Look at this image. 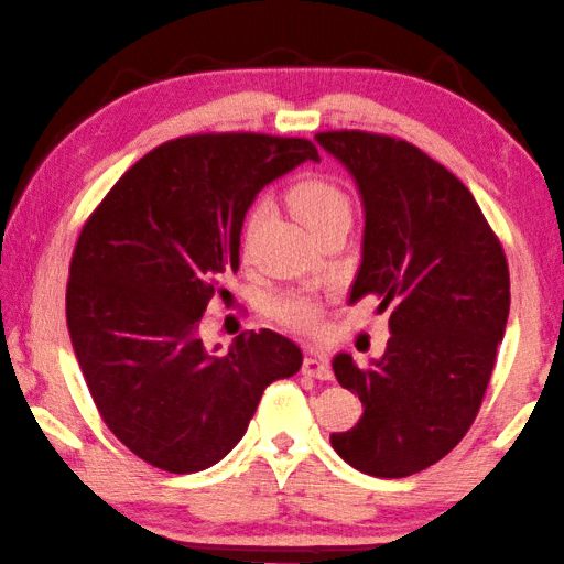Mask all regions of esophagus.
Masks as SVG:
<instances>
[{
	"label": "esophagus",
	"instance_id": "34e87169",
	"mask_svg": "<svg viewBox=\"0 0 564 564\" xmlns=\"http://www.w3.org/2000/svg\"><path fill=\"white\" fill-rule=\"evenodd\" d=\"M302 372L310 375V377H317V380H332V369L327 365V357L319 355V352H312V349L307 355H304Z\"/></svg>",
	"mask_w": 564,
	"mask_h": 564
}]
</instances>
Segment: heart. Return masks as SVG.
<instances>
[{
    "mask_svg": "<svg viewBox=\"0 0 564 564\" xmlns=\"http://www.w3.org/2000/svg\"><path fill=\"white\" fill-rule=\"evenodd\" d=\"M290 205L297 212L300 219L307 225L312 235L337 219L352 217V202H349L347 192L339 187L335 180L327 177H304L290 189ZM267 205L260 202L252 212H249L247 229L252 232L257 221L262 219ZM274 315L292 327H312L319 317V304L310 297V294L292 292L284 294L274 302Z\"/></svg>",
    "mask_w": 564,
    "mask_h": 564,
    "instance_id": "obj_1",
    "label": "heart"
}]
</instances>
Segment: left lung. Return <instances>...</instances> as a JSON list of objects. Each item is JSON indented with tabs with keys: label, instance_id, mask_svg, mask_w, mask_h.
Listing matches in <instances>:
<instances>
[{
	"label": "left lung",
	"instance_id": "8db88e82",
	"mask_svg": "<svg viewBox=\"0 0 564 564\" xmlns=\"http://www.w3.org/2000/svg\"><path fill=\"white\" fill-rule=\"evenodd\" d=\"M315 140L352 174L365 207L349 304L367 294L380 310L392 304L380 359H332L362 417L329 442L359 473L408 477L445 457L477 417L510 315V270L473 192L417 147L357 129Z\"/></svg>",
	"mask_w": 564,
	"mask_h": 564
}]
</instances>
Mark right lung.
I'll return each instance as SVG.
<instances>
[{
	"mask_svg": "<svg viewBox=\"0 0 564 564\" xmlns=\"http://www.w3.org/2000/svg\"><path fill=\"white\" fill-rule=\"evenodd\" d=\"M317 147L252 132L192 134L132 164L74 247L67 327L101 420L164 473L217 465L247 432L267 384L302 367L272 329L227 352L199 337L209 300L239 270V235L264 184Z\"/></svg>",
	"mask_w": 564,
	"mask_h": 564,
	"instance_id": "obj_1",
	"label": "right lung"
}]
</instances>
